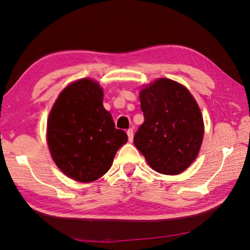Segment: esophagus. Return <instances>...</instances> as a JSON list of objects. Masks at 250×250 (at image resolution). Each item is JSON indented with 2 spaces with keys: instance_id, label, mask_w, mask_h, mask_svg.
Returning <instances> with one entry per match:
<instances>
[{
  "instance_id": "esophagus-1",
  "label": "esophagus",
  "mask_w": 250,
  "mask_h": 250,
  "mask_svg": "<svg viewBox=\"0 0 250 250\" xmlns=\"http://www.w3.org/2000/svg\"><path fill=\"white\" fill-rule=\"evenodd\" d=\"M126 134H128V138H129V141H130V142H132V140H133V134H134V131H133V129H132V128L129 129L128 131H126Z\"/></svg>"
}]
</instances>
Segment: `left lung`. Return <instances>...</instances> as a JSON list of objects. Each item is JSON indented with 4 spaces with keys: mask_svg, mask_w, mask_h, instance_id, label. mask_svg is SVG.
<instances>
[{
    "mask_svg": "<svg viewBox=\"0 0 250 250\" xmlns=\"http://www.w3.org/2000/svg\"><path fill=\"white\" fill-rule=\"evenodd\" d=\"M144 122L133 142L152 168L164 175L184 171L197 157L203 139V119L185 86L160 79L140 93Z\"/></svg>",
    "mask_w": 250,
    "mask_h": 250,
    "instance_id": "8db88e82",
    "label": "left lung"
}]
</instances>
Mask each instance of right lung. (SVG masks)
I'll use <instances>...</instances> for the list:
<instances>
[{"mask_svg": "<svg viewBox=\"0 0 250 250\" xmlns=\"http://www.w3.org/2000/svg\"><path fill=\"white\" fill-rule=\"evenodd\" d=\"M47 140L54 163L67 177L89 183L105 175L128 141L103 106V89L89 79L63 89L49 115Z\"/></svg>", "mask_w": 250, "mask_h": 250, "instance_id": "obj_1", "label": "right lung"}]
</instances>
